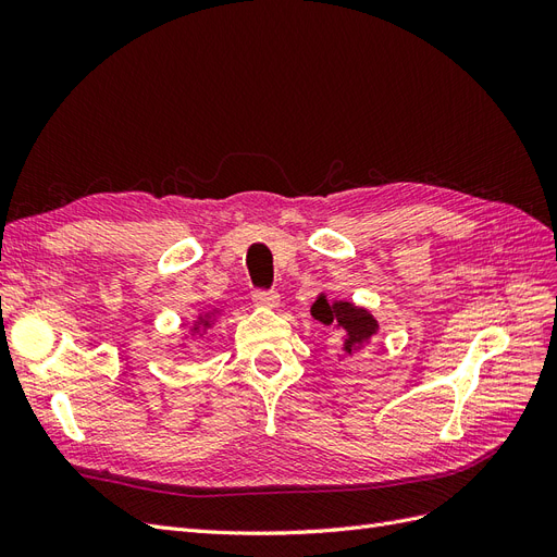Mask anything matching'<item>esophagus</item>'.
<instances>
[{
  "mask_svg": "<svg viewBox=\"0 0 557 557\" xmlns=\"http://www.w3.org/2000/svg\"><path fill=\"white\" fill-rule=\"evenodd\" d=\"M252 301H256V307L260 309H276L281 305V297L274 290H258L252 293Z\"/></svg>",
  "mask_w": 557,
  "mask_h": 557,
  "instance_id": "34e87169",
  "label": "esophagus"
}]
</instances>
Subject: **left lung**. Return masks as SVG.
Masks as SVG:
<instances>
[{
	"label": "left lung",
	"mask_w": 557,
	"mask_h": 557,
	"mask_svg": "<svg viewBox=\"0 0 557 557\" xmlns=\"http://www.w3.org/2000/svg\"><path fill=\"white\" fill-rule=\"evenodd\" d=\"M311 315L320 323L334 325L342 332V350L346 356H352L356 350H362L372 336L379 332V320L372 315V311L352 305L346 299L327 301L325 293H320L311 307Z\"/></svg>",
	"instance_id": "left-lung-1"
}]
</instances>
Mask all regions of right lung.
Returning <instances> with one entry per match:
<instances>
[{"mask_svg":"<svg viewBox=\"0 0 557 557\" xmlns=\"http://www.w3.org/2000/svg\"><path fill=\"white\" fill-rule=\"evenodd\" d=\"M218 309H205V311H199V315L193 320V327H190V332H193V336H201L205 334L215 320H218ZM185 339H188V336H185ZM181 346H185V344H181Z\"/></svg>","mask_w":557,"mask_h":557,"instance_id":"right-lung-1","label":"right lung"}]
</instances>
